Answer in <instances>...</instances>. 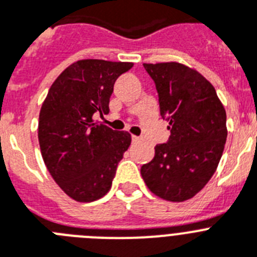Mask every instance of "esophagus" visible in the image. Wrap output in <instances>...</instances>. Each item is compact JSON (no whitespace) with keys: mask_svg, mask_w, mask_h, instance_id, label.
<instances>
[{"mask_svg":"<svg viewBox=\"0 0 257 257\" xmlns=\"http://www.w3.org/2000/svg\"><path fill=\"white\" fill-rule=\"evenodd\" d=\"M142 141V137H140V136H132V142L133 144H137V142Z\"/></svg>","mask_w":257,"mask_h":257,"instance_id":"1","label":"esophagus"}]
</instances>
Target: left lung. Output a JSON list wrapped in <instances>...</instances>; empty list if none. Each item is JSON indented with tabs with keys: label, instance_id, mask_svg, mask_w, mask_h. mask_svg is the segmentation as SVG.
Returning <instances> with one entry per match:
<instances>
[{
	"label": "left lung",
	"instance_id": "8db88e82",
	"mask_svg": "<svg viewBox=\"0 0 257 257\" xmlns=\"http://www.w3.org/2000/svg\"><path fill=\"white\" fill-rule=\"evenodd\" d=\"M158 92L170 137L141 167L148 188L169 201H185L205 187L225 149L226 111L208 79L179 62L144 64Z\"/></svg>",
	"mask_w": 257,
	"mask_h": 257
}]
</instances>
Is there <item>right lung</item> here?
<instances>
[{"label": "right lung", "mask_w": 257, "mask_h": 257, "mask_svg": "<svg viewBox=\"0 0 257 257\" xmlns=\"http://www.w3.org/2000/svg\"><path fill=\"white\" fill-rule=\"evenodd\" d=\"M132 62L81 60L51 86L39 115V145L52 178L69 197L91 202L111 189L131 135L94 122L109 112L116 79Z\"/></svg>", "instance_id": "right-lung-1"}]
</instances>
